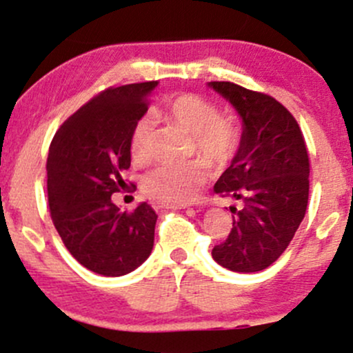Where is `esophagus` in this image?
<instances>
[{
    "label": "esophagus",
    "mask_w": 353,
    "mask_h": 353,
    "mask_svg": "<svg viewBox=\"0 0 353 353\" xmlns=\"http://www.w3.org/2000/svg\"><path fill=\"white\" fill-rule=\"evenodd\" d=\"M155 208H165V210H186V205H176V203H165V201H155Z\"/></svg>",
    "instance_id": "obj_1"
}]
</instances>
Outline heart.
Returning <instances> with one entry per match:
<instances>
[{
  "mask_svg": "<svg viewBox=\"0 0 353 353\" xmlns=\"http://www.w3.org/2000/svg\"><path fill=\"white\" fill-rule=\"evenodd\" d=\"M164 117L183 127L192 137V150L199 152L211 164H221L235 150L239 132L232 120L218 117L216 106L206 98L192 92L176 96L165 103ZM154 123L148 117L140 118L132 130L130 148L137 162L152 157ZM208 179V164L194 159L179 164H161L143 177V189L148 196L165 203L186 205L192 201Z\"/></svg>",
  "mask_w": 353,
  "mask_h": 353,
  "instance_id": "1",
  "label": "heart"
}]
</instances>
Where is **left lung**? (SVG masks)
<instances>
[{
  "label": "left lung",
  "instance_id": "8db88e82",
  "mask_svg": "<svg viewBox=\"0 0 353 353\" xmlns=\"http://www.w3.org/2000/svg\"><path fill=\"white\" fill-rule=\"evenodd\" d=\"M242 120L240 143L214 192L242 203L230 206L233 228L211 252L233 272H259L281 257L301 225L310 196V161L291 113L270 96L233 83H208Z\"/></svg>",
  "mask_w": 353,
  "mask_h": 353
}]
</instances>
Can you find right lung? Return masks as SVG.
Instances as JSON below:
<instances>
[{
	"instance_id": "add662e5",
	"label": "right lung",
	"mask_w": 353,
	"mask_h": 353,
	"mask_svg": "<svg viewBox=\"0 0 353 353\" xmlns=\"http://www.w3.org/2000/svg\"><path fill=\"white\" fill-rule=\"evenodd\" d=\"M157 81L110 88L59 128L47 159L52 221L74 259L106 277L130 274L154 248L157 214L145 201L132 213L111 201L127 183L130 137Z\"/></svg>"
}]
</instances>
